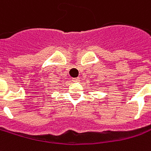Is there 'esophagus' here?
Masks as SVG:
<instances>
[{
    "mask_svg": "<svg viewBox=\"0 0 151 151\" xmlns=\"http://www.w3.org/2000/svg\"><path fill=\"white\" fill-rule=\"evenodd\" d=\"M79 81H80L79 78H73V82H75V83H77V82H79Z\"/></svg>",
    "mask_w": 151,
    "mask_h": 151,
    "instance_id": "34e87169",
    "label": "esophagus"
}]
</instances>
